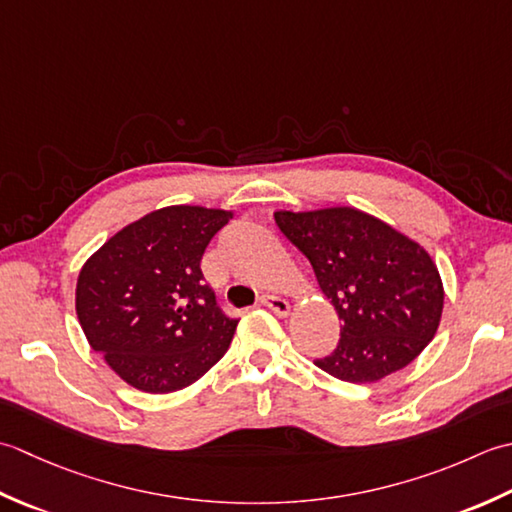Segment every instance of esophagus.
I'll use <instances>...</instances> for the list:
<instances>
[{
	"label": "esophagus",
	"instance_id": "esophagus-1",
	"mask_svg": "<svg viewBox=\"0 0 512 512\" xmlns=\"http://www.w3.org/2000/svg\"><path fill=\"white\" fill-rule=\"evenodd\" d=\"M260 305H265L267 309L274 311L276 316H287L289 314V302L285 298L280 296H274V294H265L263 298H260Z\"/></svg>",
	"mask_w": 512,
	"mask_h": 512
}]
</instances>
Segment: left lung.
Returning a JSON list of instances; mask_svg holds the SVG:
<instances>
[{
	"instance_id": "8db88e82",
	"label": "left lung",
	"mask_w": 512,
	"mask_h": 512,
	"mask_svg": "<svg viewBox=\"0 0 512 512\" xmlns=\"http://www.w3.org/2000/svg\"><path fill=\"white\" fill-rule=\"evenodd\" d=\"M314 267L340 318V342L316 367L364 384L404 369L440 327L444 287L424 247L356 207L274 214Z\"/></svg>"
}]
</instances>
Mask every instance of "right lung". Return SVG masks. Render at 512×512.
Listing matches in <instances>:
<instances>
[{
	"mask_svg": "<svg viewBox=\"0 0 512 512\" xmlns=\"http://www.w3.org/2000/svg\"><path fill=\"white\" fill-rule=\"evenodd\" d=\"M232 212L172 205L119 229L81 267L77 318L130 387L172 393L225 356L238 320L205 285L201 258Z\"/></svg>",
	"mask_w": 512,
	"mask_h": 512,
	"instance_id": "add662e5",
	"label": "right lung"
}]
</instances>
